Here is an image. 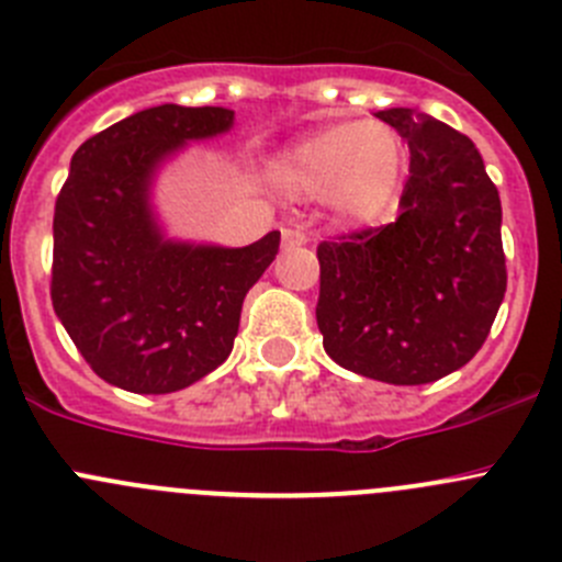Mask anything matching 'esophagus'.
Instances as JSON below:
<instances>
[{
  "instance_id": "34e87169",
  "label": "esophagus",
  "mask_w": 562,
  "mask_h": 562,
  "mask_svg": "<svg viewBox=\"0 0 562 562\" xmlns=\"http://www.w3.org/2000/svg\"><path fill=\"white\" fill-rule=\"evenodd\" d=\"M307 235L299 227H285L282 229V249H296V246H305Z\"/></svg>"
}]
</instances>
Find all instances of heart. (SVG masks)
Segmentation results:
<instances>
[{
	"label": "heart",
	"instance_id": "b5f03b06",
	"mask_svg": "<svg viewBox=\"0 0 562 562\" xmlns=\"http://www.w3.org/2000/svg\"><path fill=\"white\" fill-rule=\"evenodd\" d=\"M299 196H324L346 224H376L400 196L407 146L382 122H340L299 138L271 166Z\"/></svg>",
	"mask_w": 562,
	"mask_h": 562
}]
</instances>
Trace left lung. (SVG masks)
<instances>
[{
    "mask_svg": "<svg viewBox=\"0 0 562 562\" xmlns=\"http://www.w3.org/2000/svg\"><path fill=\"white\" fill-rule=\"evenodd\" d=\"M411 149L400 218L318 244L316 322L344 369L424 385L485 344L507 288L499 191L471 138L413 108L376 113Z\"/></svg>",
    "mask_w": 562,
    "mask_h": 562,
    "instance_id": "8db88e82",
    "label": "left lung"
}]
</instances>
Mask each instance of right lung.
Masks as SVG:
<instances>
[{
  "mask_svg": "<svg viewBox=\"0 0 562 562\" xmlns=\"http://www.w3.org/2000/svg\"><path fill=\"white\" fill-rule=\"evenodd\" d=\"M227 108L157 104L88 138L55 202L52 307L86 363L133 393H171L233 352L240 307L280 249L162 235L151 182L188 140L233 127Z\"/></svg>",
  "mask_w": 562,
  "mask_h": 562,
  "instance_id": "obj_1",
  "label": "right lung"
}]
</instances>
